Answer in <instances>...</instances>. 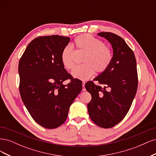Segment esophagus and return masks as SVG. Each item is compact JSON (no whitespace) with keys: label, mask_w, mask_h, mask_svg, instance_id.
Listing matches in <instances>:
<instances>
[{"label":"esophagus","mask_w":156,"mask_h":156,"mask_svg":"<svg viewBox=\"0 0 156 156\" xmlns=\"http://www.w3.org/2000/svg\"><path fill=\"white\" fill-rule=\"evenodd\" d=\"M85 82H84V81H83V83H82V84H83V90H82L83 91H85L86 90V89H85V88H84V85H85Z\"/></svg>","instance_id":"34e87169"}]
</instances>
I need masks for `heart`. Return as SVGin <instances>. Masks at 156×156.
Returning <instances> with one entry per match:
<instances>
[{"mask_svg":"<svg viewBox=\"0 0 156 156\" xmlns=\"http://www.w3.org/2000/svg\"><path fill=\"white\" fill-rule=\"evenodd\" d=\"M77 48L86 52L81 65L75 66L72 72L73 76L81 80L90 77L95 73L104 72L112 60V53L103 41L90 34H81L74 40ZM61 63L65 69H72L74 65L73 51L72 45L64 47L60 55Z\"/></svg>","mask_w":156,"mask_h":156,"instance_id":"heart-1","label":"heart"}]
</instances>
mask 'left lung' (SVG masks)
I'll return each instance as SVG.
<instances>
[{
  "instance_id": "1",
  "label": "left lung",
  "mask_w": 156,
  "mask_h": 156,
  "mask_svg": "<svg viewBox=\"0 0 156 156\" xmlns=\"http://www.w3.org/2000/svg\"><path fill=\"white\" fill-rule=\"evenodd\" d=\"M98 35L110 42L112 60L109 67L94 79L99 85L93 81L85 84L92 96L87 107L94 123L103 128H110L124 119L135 96L138 86L136 62L133 51L121 37L105 32Z\"/></svg>"
}]
</instances>
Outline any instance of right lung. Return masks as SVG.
<instances>
[{
  "label": "right lung",
  "mask_w": 156,
  "mask_h": 156,
  "mask_svg": "<svg viewBox=\"0 0 156 156\" xmlns=\"http://www.w3.org/2000/svg\"><path fill=\"white\" fill-rule=\"evenodd\" d=\"M69 41L58 35L37 37L19 62L22 101L32 119L47 129L64 124L70 105L82 90V81L73 79L61 63V53ZM67 79L70 82L65 86Z\"/></svg>",
  "instance_id": "obj_1"
}]
</instances>
